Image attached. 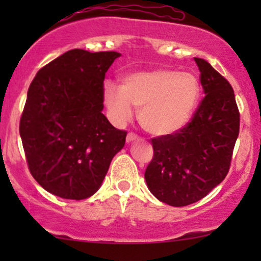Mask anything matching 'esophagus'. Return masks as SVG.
Segmentation results:
<instances>
[{
  "label": "esophagus",
  "mask_w": 261,
  "mask_h": 261,
  "mask_svg": "<svg viewBox=\"0 0 261 261\" xmlns=\"http://www.w3.org/2000/svg\"><path fill=\"white\" fill-rule=\"evenodd\" d=\"M137 139H139V136H137L136 134L134 133H128L127 136H126V142H133V141H136Z\"/></svg>",
  "instance_id": "obj_1"
}]
</instances>
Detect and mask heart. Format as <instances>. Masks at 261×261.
Instances as JSON below:
<instances>
[{
  "instance_id": "obj_1",
  "label": "heart",
  "mask_w": 261,
  "mask_h": 261,
  "mask_svg": "<svg viewBox=\"0 0 261 261\" xmlns=\"http://www.w3.org/2000/svg\"><path fill=\"white\" fill-rule=\"evenodd\" d=\"M200 99L196 76L173 70L131 73L121 88L108 83L104 101L118 122L133 116V106L140 109V122L149 134L169 135L181 130L193 118Z\"/></svg>"
}]
</instances>
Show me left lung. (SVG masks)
<instances>
[{
    "mask_svg": "<svg viewBox=\"0 0 261 261\" xmlns=\"http://www.w3.org/2000/svg\"><path fill=\"white\" fill-rule=\"evenodd\" d=\"M194 60L205 97L181 130L152 139L153 158L145 172L149 191L175 207L199 201L226 178L239 135L232 86L207 61Z\"/></svg>",
    "mask_w": 261,
    "mask_h": 261,
    "instance_id": "obj_1",
    "label": "left lung"
}]
</instances>
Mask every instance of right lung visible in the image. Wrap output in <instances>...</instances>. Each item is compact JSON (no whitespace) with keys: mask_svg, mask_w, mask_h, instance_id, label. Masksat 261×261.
<instances>
[{"mask_svg":"<svg viewBox=\"0 0 261 261\" xmlns=\"http://www.w3.org/2000/svg\"><path fill=\"white\" fill-rule=\"evenodd\" d=\"M120 54L73 49L38 71L19 122L33 178L62 199L82 200L100 188L126 131L101 110L104 79Z\"/></svg>","mask_w":261,"mask_h":261,"instance_id":"obj_1","label":"right lung"}]
</instances>
